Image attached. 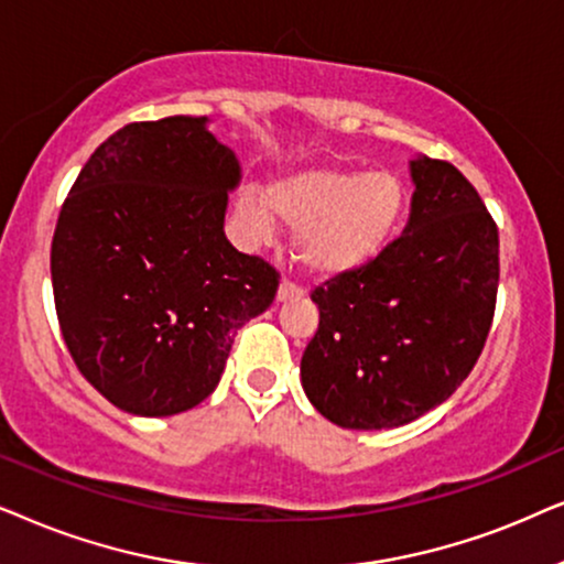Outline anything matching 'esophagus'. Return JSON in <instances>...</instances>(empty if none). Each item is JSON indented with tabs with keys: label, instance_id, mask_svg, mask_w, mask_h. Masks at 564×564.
<instances>
[{
	"label": "esophagus",
	"instance_id": "34e87169",
	"mask_svg": "<svg viewBox=\"0 0 564 564\" xmlns=\"http://www.w3.org/2000/svg\"><path fill=\"white\" fill-rule=\"evenodd\" d=\"M302 294H304V289H299L296 283L283 281L281 286H278V294H275V299H278V302H289V299H296V296H302Z\"/></svg>",
	"mask_w": 564,
	"mask_h": 564
}]
</instances>
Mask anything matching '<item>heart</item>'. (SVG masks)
Returning <instances> with one entry per match:
<instances>
[{"mask_svg":"<svg viewBox=\"0 0 564 564\" xmlns=\"http://www.w3.org/2000/svg\"><path fill=\"white\" fill-rule=\"evenodd\" d=\"M408 187L394 172L304 167L270 180L265 198L245 193L237 224L254 245L294 227V252L306 273L335 278L379 258L400 229Z\"/></svg>","mask_w":564,"mask_h":564,"instance_id":"1","label":"heart"}]
</instances>
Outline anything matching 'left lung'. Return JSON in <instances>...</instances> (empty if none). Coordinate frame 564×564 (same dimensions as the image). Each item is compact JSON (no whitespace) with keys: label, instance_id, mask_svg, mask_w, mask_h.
I'll return each instance as SVG.
<instances>
[{"label":"left lung","instance_id":"1","mask_svg":"<svg viewBox=\"0 0 564 564\" xmlns=\"http://www.w3.org/2000/svg\"><path fill=\"white\" fill-rule=\"evenodd\" d=\"M410 219L379 258L314 289L302 387L350 431L408 425L475 369L498 296V227L454 164L415 156Z\"/></svg>","mask_w":564,"mask_h":564}]
</instances>
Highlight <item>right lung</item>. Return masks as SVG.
<instances>
[{
  "instance_id": "obj_1",
  "label": "right lung",
  "mask_w": 564,
  "mask_h": 564,
  "mask_svg": "<svg viewBox=\"0 0 564 564\" xmlns=\"http://www.w3.org/2000/svg\"><path fill=\"white\" fill-rule=\"evenodd\" d=\"M237 154L208 118L129 123L82 167L51 245L74 364L118 410L167 417L219 384L237 329L273 304L278 273L224 235Z\"/></svg>"
}]
</instances>
